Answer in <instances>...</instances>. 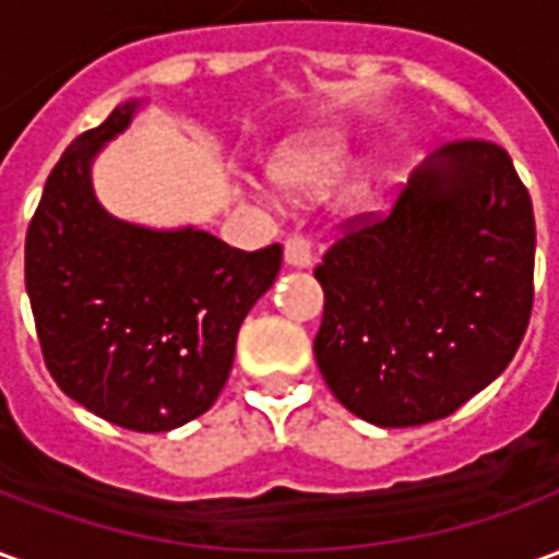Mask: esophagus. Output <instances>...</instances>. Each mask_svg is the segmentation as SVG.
<instances>
[{
    "label": "esophagus",
    "instance_id": "obj_1",
    "mask_svg": "<svg viewBox=\"0 0 559 559\" xmlns=\"http://www.w3.org/2000/svg\"><path fill=\"white\" fill-rule=\"evenodd\" d=\"M284 263L293 269H308L314 263V248L308 236H290L284 245Z\"/></svg>",
    "mask_w": 559,
    "mask_h": 559
}]
</instances>
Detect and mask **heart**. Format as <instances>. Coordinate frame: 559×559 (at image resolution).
<instances>
[{
    "instance_id": "b5f03b06",
    "label": "heart",
    "mask_w": 559,
    "mask_h": 559,
    "mask_svg": "<svg viewBox=\"0 0 559 559\" xmlns=\"http://www.w3.org/2000/svg\"><path fill=\"white\" fill-rule=\"evenodd\" d=\"M350 167V143L338 131H317L275 152L269 176L287 194H323ZM362 191V185H356Z\"/></svg>"
}]
</instances>
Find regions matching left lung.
Listing matches in <instances>:
<instances>
[{"instance_id": "8db88e82", "label": "left lung", "mask_w": 559, "mask_h": 559, "mask_svg": "<svg viewBox=\"0 0 559 559\" xmlns=\"http://www.w3.org/2000/svg\"><path fill=\"white\" fill-rule=\"evenodd\" d=\"M536 224L509 152L457 140L416 167L389 215L353 224L314 278L332 395L377 428L443 419L503 374L533 308Z\"/></svg>"}]
</instances>
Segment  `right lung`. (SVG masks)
I'll use <instances>...</instances> for the list:
<instances>
[{
  "mask_svg": "<svg viewBox=\"0 0 559 559\" xmlns=\"http://www.w3.org/2000/svg\"><path fill=\"white\" fill-rule=\"evenodd\" d=\"M140 107L119 104L47 176L26 233V293L56 386L119 428L158 433L215 404L281 245L239 251L191 224L155 230L110 215L92 164Z\"/></svg>",
  "mask_w": 559,
  "mask_h": 559,
  "instance_id": "obj_1",
  "label": "right lung"
}]
</instances>
